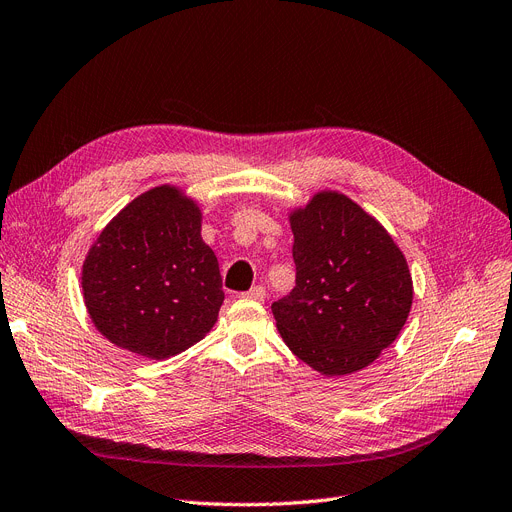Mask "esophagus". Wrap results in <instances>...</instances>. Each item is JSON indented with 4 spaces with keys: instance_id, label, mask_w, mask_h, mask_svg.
<instances>
[{
    "instance_id": "obj_1",
    "label": "esophagus",
    "mask_w": 512,
    "mask_h": 512,
    "mask_svg": "<svg viewBox=\"0 0 512 512\" xmlns=\"http://www.w3.org/2000/svg\"><path fill=\"white\" fill-rule=\"evenodd\" d=\"M242 297L253 299V301H263L265 299V288L263 286H253L249 293H242Z\"/></svg>"
}]
</instances>
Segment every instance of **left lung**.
I'll return each instance as SVG.
<instances>
[{
  "label": "left lung",
  "instance_id": "obj_1",
  "mask_svg": "<svg viewBox=\"0 0 512 512\" xmlns=\"http://www.w3.org/2000/svg\"><path fill=\"white\" fill-rule=\"evenodd\" d=\"M295 288L272 303L282 341L324 376L370 366L402 332L414 286L383 224L339 190L288 211Z\"/></svg>",
  "mask_w": 512,
  "mask_h": 512
}]
</instances>
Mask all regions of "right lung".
Returning <instances> with one entry per match:
<instances>
[{"instance_id":"add662e5","label":"right lung","mask_w":512,"mask_h":512,"mask_svg":"<svg viewBox=\"0 0 512 512\" xmlns=\"http://www.w3.org/2000/svg\"><path fill=\"white\" fill-rule=\"evenodd\" d=\"M203 211L180 186L133 198L98 234L81 268L85 309L113 345L167 360L207 337L224 303Z\"/></svg>"}]
</instances>
